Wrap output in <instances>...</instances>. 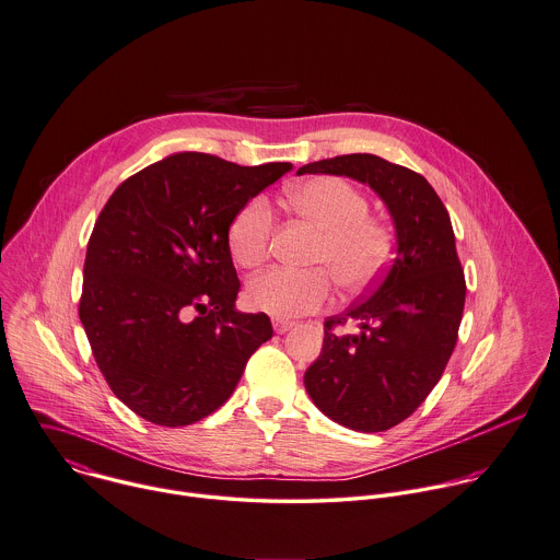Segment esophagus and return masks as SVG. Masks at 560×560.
<instances>
[{
  "instance_id": "34e87169",
  "label": "esophagus",
  "mask_w": 560,
  "mask_h": 560,
  "mask_svg": "<svg viewBox=\"0 0 560 560\" xmlns=\"http://www.w3.org/2000/svg\"><path fill=\"white\" fill-rule=\"evenodd\" d=\"M272 327H275L277 334H285V331H290L294 327V323L285 320V318H272Z\"/></svg>"
}]
</instances>
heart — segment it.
<instances>
[{
	"label": "heart",
	"instance_id": "b5f03b06",
	"mask_svg": "<svg viewBox=\"0 0 560 560\" xmlns=\"http://www.w3.org/2000/svg\"><path fill=\"white\" fill-rule=\"evenodd\" d=\"M285 200L296 215L318 229L310 264L327 267L342 290H362L382 275L390 257V235L369 215V200L358 187L338 176H316L288 187ZM272 229L268 200L250 198L229 224L233 259L244 268L261 266L270 253ZM326 271L270 268L248 283V305L277 318L316 312L331 292Z\"/></svg>",
	"mask_w": 560,
	"mask_h": 560
}]
</instances>
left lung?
<instances>
[{"label": "left lung", "mask_w": 560, "mask_h": 560, "mask_svg": "<svg viewBox=\"0 0 560 560\" xmlns=\"http://www.w3.org/2000/svg\"><path fill=\"white\" fill-rule=\"evenodd\" d=\"M299 174L355 178L390 211V266L364 301L325 320L323 351L305 371L312 401L331 421L355 432L390 430L425 401L458 340L467 283L450 213L421 174L375 154L323 159ZM349 322L358 332L335 331Z\"/></svg>", "instance_id": "left-lung-1"}]
</instances>
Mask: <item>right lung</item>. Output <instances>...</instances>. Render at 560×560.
Segmentation results:
<instances>
[{"instance_id":"right-lung-1","label":"right lung","mask_w":560,"mask_h":560,"mask_svg":"<svg viewBox=\"0 0 560 560\" xmlns=\"http://www.w3.org/2000/svg\"><path fill=\"white\" fill-rule=\"evenodd\" d=\"M290 170L176 152L126 178L100 211L78 314L106 384L141 419L180 428L209 417L272 338L264 312L235 310L226 233Z\"/></svg>"}]
</instances>
